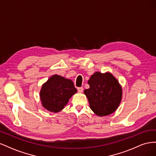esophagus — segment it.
<instances>
[{
  "label": "esophagus",
  "mask_w": 156,
  "mask_h": 156,
  "mask_svg": "<svg viewBox=\"0 0 156 156\" xmlns=\"http://www.w3.org/2000/svg\"><path fill=\"white\" fill-rule=\"evenodd\" d=\"M77 90H78V92L79 93H81L83 91V87H78L77 88Z\"/></svg>",
  "instance_id": "34e87169"
}]
</instances>
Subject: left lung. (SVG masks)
Segmentation results:
<instances>
[{
	"label": "left lung",
	"instance_id": "obj_1",
	"mask_svg": "<svg viewBox=\"0 0 156 156\" xmlns=\"http://www.w3.org/2000/svg\"><path fill=\"white\" fill-rule=\"evenodd\" d=\"M88 84L90 88L84 93L96 115L107 116L117 109L122 100V88L111 73L96 72L91 75Z\"/></svg>",
	"mask_w": 156,
	"mask_h": 156
}]
</instances>
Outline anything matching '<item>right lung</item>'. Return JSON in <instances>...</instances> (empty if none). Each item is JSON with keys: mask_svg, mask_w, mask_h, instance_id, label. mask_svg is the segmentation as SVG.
<instances>
[{"mask_svg": "<svg viewBox=\"0 0 156 156\" xmlns=\"http://www.w3.org/2000/svg\"><path fill=\"white\" fill-rule=\"evenodd\" d=\"M77 91L72 80L53 75L41 87L40 92L41 105L48 111L60 112Z\"/></svg>", "mask_w": 156, "mask_h": 156, "instance_id": "add662e5", "label": "right lung"}]
</instances>
